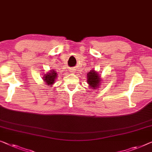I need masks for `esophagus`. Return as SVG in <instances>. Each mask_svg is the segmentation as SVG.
I'll use <instances>...</instances> for the list:
<instances>
[{"instance_id":"1","label":"esophagus","mask_w":152,"mask_h":152,"mask_svg":"<svg viewBox=\"0 0 152 152\" xmlns=\"http://www.w3.org/2000/svg\"><path fill=\"white\" fill-rule=\"evenodd\" d=\"M69 71H70V72H72V73H74V72H75V69L70 68L69 69Z\"/></svg>"}]
</instances>
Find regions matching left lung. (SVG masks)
<instances>
[{"label":"left lung","instance_id":"left-lung-1","mask_svg":"<svg viewBox=\"0 0 152 152\" xmlns=\"http://www.w3.org/2000/svg\"><path fill=\"white\" fill-rule=\"evenodd\" d=\"M88 80L87 83L89 84L91 86V88H96L99 85V84L100 83V78H99L98 73H96L94 70H92L91 72H90L88 74Z\"/></svg>","mask_w":152,"mask_h":152}]
</instances>
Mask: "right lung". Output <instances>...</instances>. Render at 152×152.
<instances>
[{
	"instance_id": "add662e5",
	"label": "right lung",
	"mask_w": 152,
	"mask_h": 152,
	"mask_svg": "<svg viewBox=\"0 0 152 152\" xmlns=\"http://www.w3.org/2000/svg\"><path fill=\"white\" fill-rule=\"evenodd\" d=\"M57 74L54 71L53 72H50V73L47 74H45V76L44 77V80H45V82H46L48 85H53V84L54 83V80H55V79L56 78V76Z\"/></svg>"
}]
</instances>
